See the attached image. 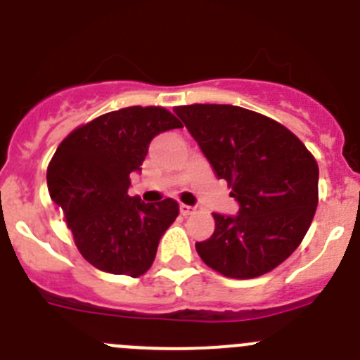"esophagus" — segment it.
<instances>
[{"instance_id":"34e87169","label":"esophagus","mask_w":360,"mask_h":360,"mask_svg":"<svg viewBox=\"0 0 360 360\" xmlns=\"http://www.w3.org/2000/svg\"><path fill=\"white\" fill-rule=\"evenodd\" d=\"M179 211H181V214H183V217H188V214L195 213V207L186 206V204H181V206H179Z\"/></svg>"}]
</instances>
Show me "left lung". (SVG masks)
<instances>
[{
  "mask_svg": "<svg viewBox=\"0 0 360 360\" xmlns=\"http://www.w3.org/2000/svg\"><path fill=\"white\" fill-rule=\"evenodd\" d=\"M184 126L240 202L236 217L213 213L214 233L195 243L224 277L254 278L297 250L318 206V163L288 127L233 104L176 106Z\"/></svg>",
  "mask_w": 360,
  "mask_h": 360,
  "instance_id": "obj_1",
  "label": "left lung"
}]
</instances>
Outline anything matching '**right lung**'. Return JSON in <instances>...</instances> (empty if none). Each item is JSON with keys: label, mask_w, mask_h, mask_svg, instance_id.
I'll use <instances>...</instances> for the list:
<instances>
[{"label": "right lung", "mask_w": 360, "mask_h": 360, "mask_svg": "<svg viewBox=\"0 0 360 360\" xmlns=\"http://www.w3.org/2000/svg\"><path fill=\"white\" fill-rule=\"evenodd\" d=\"M183 127L161 106H129L70 131L48 167V190L65 217L79 254L97 270L136 278L156 257L163 233L179 214L165 199L146 204L127 195L150 140Z\"/></svg>", "instance_id": "add662e5"}]
</instances>
